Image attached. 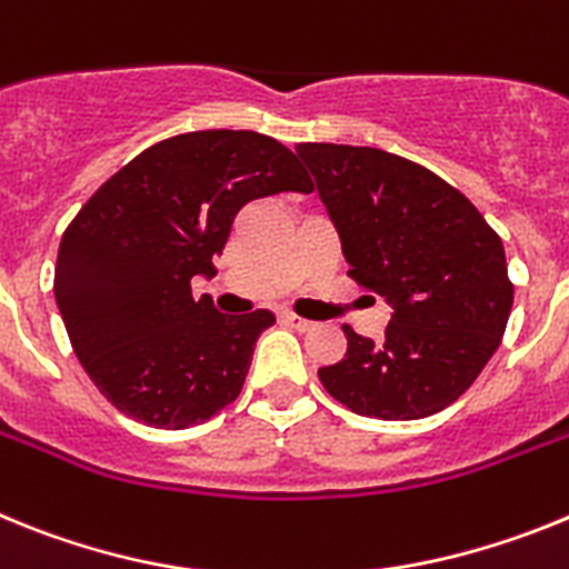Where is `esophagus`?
<instances>
[{
	"instance_id": "esophagus-1",
	"label": "esophagus",
	"mask_w": 569,
	"mask_h": 569,
	"mask_svg": "<svg viewBox=\"0 0 569 569\" xmlns=\"http://www.w3.org/2000/svg\"><path fill=\"white\" fill-rule=\"evenodd\" d=\"M283 320L291 326V329H298V332H312V329H318L315 320H306L300 318V315H283Z\"/></svg>"
}]
</instances>
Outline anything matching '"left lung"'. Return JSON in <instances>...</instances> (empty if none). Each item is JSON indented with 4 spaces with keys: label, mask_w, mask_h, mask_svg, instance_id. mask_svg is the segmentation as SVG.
I'll return each instance as SVG.
<instances>
[{
    "label": "left lung",
    "mask_w": 569,
    "mask_h": 569,
    "mask_svg": "<svg viewBox=\"0 0 569 569\" xmlns=\"http://www.w3.org/2000/svg\"><path fill=\"white\" fill-rule=\"evenodd\" d=\"M340 237L349 278L387 300L372 340L343 326L346 355L318 369L335 401L415 421L458 401L496 355L512 309L501 237L429 168L380 148L300 142Z\"/></svg>",
    "instance_id": "8db88e82"
}]
</instances>
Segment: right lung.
Wrapping results in <instances>:
<instances>
[{
  "label": "right lung",
  "instance_id": "obj_1",
  "mask_svg": "<svg viewBox=\"0 0 569 569\" xmlns=\"http://www.w3.org/2000/svg\"><path fill=\"white\" fill-rule=\"evenodd\" d=\"M309 194L298 157L254 131H191L146 148L79 209L57 254L59 315L79 363L134 421L186 429L234 401L274 315L194 300L237 211Z\"/></svg>",
  "mask_w": 569,
  "mask_h": 569
}]
</instances>
